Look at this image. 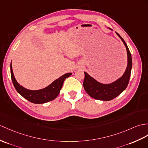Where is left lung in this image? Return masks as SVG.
<instances>
[{"label": "left lung", "mask_w": 148, "mask_h": 148, "mask_svg": "<svg viewBox=\"0 0 148 148\" xmlns=\"http://www.w3.org/2000/svg\"><path fill=\"white\" fill-rule=\"evenodd\" d=\"M116 33L121 38L123 44L125 45L127 52V67L122 76L111 84H103L99 83L84 72V79L83 82L84 90L91 97L98 100H112L125 90L129 82L132 66L131 53L125 41L119 33Z\"/></svg>", "instance_id": "obj_1"}]
</instances>
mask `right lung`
<instances>
[{"instance_id": "1", "label": "right lung", "mask_w": 148, "mask_h": 148, "mask_svg": "<svg viewBox=\"0 0 148 148\" xmlns=\"http://www.w3.org/2000/svg\"><path fill=\"white\" fill-rule=\"evenodd\" d=\"M71 74L72 73L65 74L56 81H54L49 86L42 89V90L36 91L29 90L20 86V84H19L18 82L16 81L14 76L12 65L11 63V75L14 86L16 91L23 97L29 101L33 103H45L49 102L56 98L58 95L59 94L62 87L64 81L67 77H69Z\"/></svg>"}]
</instances>
